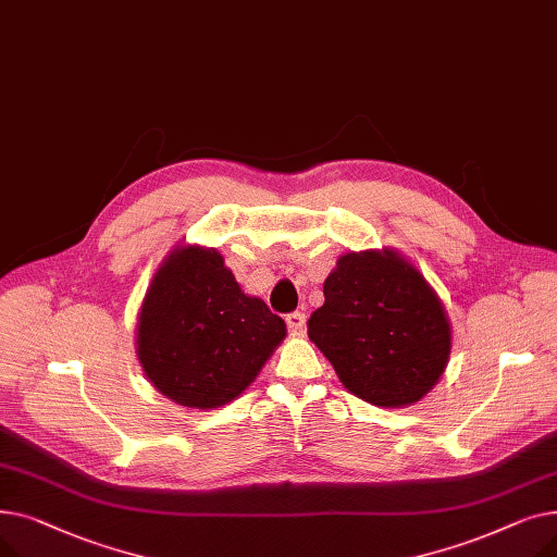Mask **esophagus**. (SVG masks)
Returning a JSON list of instances; mask_svg holds the SVG:
<instances>
[{
    "label": "esophagus",
    "mask_w": 557,
    "mask_h": 557,
    "mask_svg": "<svg viewBox=\"0 0 557 557\" xmlns=\"http://www.w3.org/2000/svg\"><path fill=\"white\" fill-rule=\"evenodd\" d=\"M286 327H288V332H294V334H300L302 330H305V323H307V315L302 313V311H294V313H286Z\"/></svg>",
    "instance_id": "1"
}]
</instances>
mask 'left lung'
<instances>
[{"instance_id":"1","label":"left lung","mask_w":557,"mask_h":557,"mask_svg":"<svg viewBox=\"0 0 557 557\" xmlns=\"http://www.w3.org/2000/svg\"><path fill=\"white\" fill-rule=\"evenodd\" d=\"M325 305L309 318V338L341 384L368 404L420 401L443 376L451 327L435 290L395 250L338 257L325 280Z\"/></svg>"}]
</instances>
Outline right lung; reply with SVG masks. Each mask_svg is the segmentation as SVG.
Masks as SVG:
<instances>
[{
  "label": "right lung",
  "mask_w": 557,
  "mask_h": 557,
  "mask_svg": "<svg viewBox=\"0 0 557 557\" xmlns=\"http://www.w3.org/2000/svg\"><path fill=\"white\" fill-rule=\"evenodd\" d=\"M284 336V320L244 294L221 252L181 246L146 290L137 359L164 397L208 411L239 397Z\"/></svg>",
  "instance_id": "right-lung-1"
}]
</instances>
